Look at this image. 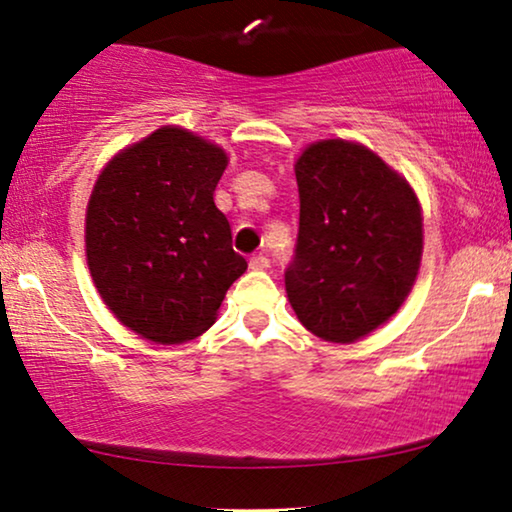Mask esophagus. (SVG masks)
<instances>
[{
    "label": "esophagus",
    "mask_w": 512,
    "mask_h": 512,
    "mask_svg": "<svg viewBox=\"0 0 512 512\" xmlns=\"http://www.w3.org/2000/svg\"><path fill=\"white\" fill-rule=\"evenodd\" d=\"M250 269H255V271H264V269H269V257L266 255H253L250 257Z\"/></svg>",
    "instance_id": "esophagus-1"
}]
</instances>
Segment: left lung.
<instances>
[{
  "label": "left lung",
  "mask_w": 512,
  "mask_h": 512,
  "mask_svg": "<svg viewBox=\"0 0 512 512\" xmlns=\"http://www.w3.org/2000/svg\"><path fill=\"white\" fill-rule=\"evenodd\" d=\"M299 234L285 269L290 304L311 334L352 343L399 311L422 257L413 190L359 143L318 141L294 167Z\"/></svg>",
  "instance_id": "left-lung-1"
}]
</instances>
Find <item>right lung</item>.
I'll list each match as a JSON object with an SVG mask.
<instances>
[{
    "mask_svg": "<svg viewBox=\"0 0 512 512\" xmlns=\"http://www.w3.org/2000/svg\"><path fill=\"white\" fill-rule=\"evenodd\" d=\"M225 150L181 127L113 157L85 215V253L104 304L148 341H192L215 322L248 262L213 201Z\"/></svg>",
    "mask_w": 512,
    "mask_h": 512,
    "instance_id": "obj_1",
    "label": "right lung"
}]
</instances>
